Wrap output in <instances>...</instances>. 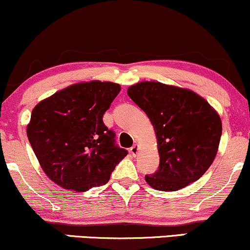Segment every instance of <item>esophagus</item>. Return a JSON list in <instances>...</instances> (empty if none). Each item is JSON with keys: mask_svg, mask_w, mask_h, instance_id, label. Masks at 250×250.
Listing matches in <instances>:
<instances>
[{"mask_svg": "<svg viewBox=\"0 0 250 250\" xmlns=\"http://www.w3.org/2000/svg\"><path fill=\"white\" fill-rule=\"evenodd\" d=\"M129 151H130V154L135 157V156H136L137 152H138V146H136V144H135V146H133L130 149H129Z\"/></svg>", "mask_w": 250, "mask_h": 250, "instance_id": "obj_1", "label": "esophagus"}]
</instances>
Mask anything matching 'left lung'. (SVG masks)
Wrapping results in <instances>:
<instances>
[{"mask_svg":"<svg viewBox=\"0 0 250 250\" xmlns=\"http://www.w3.org/2000/svg\"><path fill=\"white\" fill-rule=\"evenodd\" d=\"M129 98L154 125L158 170L146 174L159 191H177L195 182L214 161L222 133L219 114L190 89L142 81L128 88Z\"/></svg>","mask_w":250,"mask_h":250,"instance_id":"1","label":"left lung"}]
</instances>
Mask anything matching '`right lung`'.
<instances>
[{
  "instance_id": "add662e5",
  "label": "right lung",
  "mask_w": 250,
  "mask_h": 250,
  "mask_svg": "<svg viewBox=\"0 0 250 250\" xmlns=\"http://www.w3.org/2000/svg\"><path fill=\"white\" fill-rule=\"evenodd\" d=\"M120 91L108 81L76 83L32 110L29 142L46 176L62 188L83 192L106 184L127 156L102 120Z\"/></svg>"
}]
</instances>
